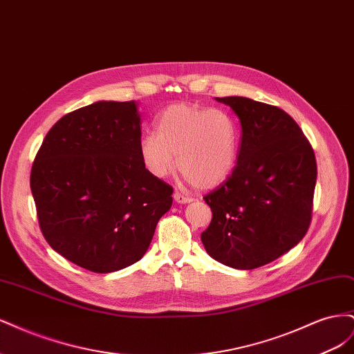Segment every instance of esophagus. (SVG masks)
<instances>
[{"instance_id":"esophagus-1","label":"esophagus","mask_w":354,"mask_h":354,"mask_svg":"<svg viewBox=\"0 0 354 354\" xmlns=\"http://www.w3.org/2000/svg\"><path fill=\"white\" fill-rule=\"evenodd\" d=\"M174 201H176L177 203H189V202H192L194 199L189 198V196L181 195V194H178V192H176V194H174Z\"/></svg>"}]
</instances>
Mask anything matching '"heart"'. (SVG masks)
Masks as SVG:
<instances>
[{"label": "heart", "mask_w": 354, "mask_h": 354, "mask_svg": "<svg viewBox=\"0 0 354 354\" xmlns=\"http://www.w3.org/2000/svg\"><path fill=\"white\" fill-rule=\"evenodd\" d=\"M156 134L138 143V155L151 176L165 178L177 168L198 189H214L226 181L239 156V128L224 111L198 104H171L155 121Z\"/></svg>", "instance_id": "1"}]
</instances>
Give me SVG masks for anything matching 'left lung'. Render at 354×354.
Segmentation results:
<instances>
[{
	"instance_id": "8db88e82",
	"label": "left lung",
	"mask_w": 354,
	"mask_h": 354,
	"mask_svg": "<svg viewBox=\"0 0 354 354\" xmlns=\"http://www.w3.org/2000/svg\"><path fill=\"white\" fill-rule=\"evenodd\" d=\"M242 127L238 164L203 196L212 220L201 241L218 263L251 270L269 264L304 238L312 221L316 158L285 111L248 97H216Z\"/></svg>"
}]
</instances>
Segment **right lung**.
Returning <instances> with one entry per match:
<instances>
[{
  "instance_id": "add662e5",
  "label": "right lung",
  "mask_w": 354,
  "mask_h": 354,
  "mask_svg": "<svg viewBox=\"0 0 354 354\" xmlns=\"http://www.w3.org/2000/svg\"><path fill=\"white\" fill-rule=\"evenodd\" d=\"M140 113L133 102H95L51 127L30 171L46 241L94 273L125 269L145 255L173 187L138 155Z\"/></svg>"
}]
</instances>
